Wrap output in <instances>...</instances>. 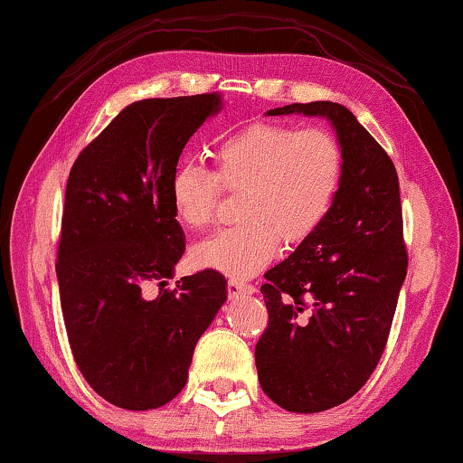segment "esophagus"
Segmentation results:
<instances>
[{"label":"esophagus","instance_id":"obj_1","mask_svg":"<svg viewBox=\"0 0 463 463\" xmlns=\"http://www.w3.org/2000/svg\"><path fill=\"white\" fill-rule=\"evenodd\" d=\"M226 289H229V296H242V294H253L255 288L247 284V281H239V279H229V284H226Z\"/></svg>","mask_w":463,"mask_h":463}]
</instances>
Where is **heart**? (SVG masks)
<instances>
[{
	"mask_svg": "<svg viewBox=\"0 0 463 463\" xmlns=\"http://www.w3.org/2000/svg\"><path fill=\"white\" fill-rule=\"evenodd\" d=\"M345 174L343 146L323 127L260 122L222 138L213 171L182 161L171 171L169 200L185 229L214 221L221 190L241 192L237 229L198 242L192 260L232 278H249L281 245L307 242L331 214Z\"/></svg>",
	"mask_w": 463,
	"mask_h": 463,
	"instance_id": "1",
	"label": "heart"
}]
</instances>
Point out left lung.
Segmentation results:
<instances>
[{"instance_id": "8db88e82", "label": "left lung", "mask_w": 463, "mask_h": 463, "mask_svg": "<svg viewBox=\"0 0 463 463\" xmlns=\"http://www.w3.org/2000/svg\"><path fill=\"white\" fill-rule=\"evenodd\" d=\"M268 114L325 116L345 155L325 224L265 273L269 320L255 345L265 394L289 412H320L357 394L386 349L409 269L398 175L341 104H289Z\"/></svg>"}]
</instances>
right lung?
<instances>
[{
  "label": "right lung",
  "mask_w": 463,
  "mask_h": 463,
  "mask_svg": "<svg viewBox=\"0 0 463 463\" xmlns=\"http://www.w3.org/2000/svg\"><path fill=\"white\" fill-rule=\"evenodd\" d=\"M221 104L216 91L135 101L67 179L54 263L62 318L83 378L120 409H159L182 392L195 343L226 300L216 269L165 288L185 250L171 171Z\"/></svg>",
  "instance_id": "obj_1"
}]
</instances>
